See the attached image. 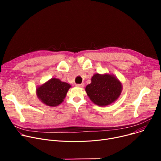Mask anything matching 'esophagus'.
<instances>
[{"mask_svg":"<svg viewBox=\"0 0 161 161\" xmlns=\"http://www.w3.org/2000/svg\"><path fill=\"white\" fill-rule=\"evenodd\" d=\"M84 85H85L84 83H81V84H76V86H78V87H81H81H83Z\"/></svg>","mask_w":161,"mask_h":161,"instance_id":"obj_1","label":"esophagus"}]
</instances>
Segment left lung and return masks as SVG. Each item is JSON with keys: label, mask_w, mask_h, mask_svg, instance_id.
I'll return each mask as SVG.
<instances>
[{"label": "left lung", "mask_w": 161, "mask_h": 161, "mask_svg": "<svg viewBox=\"0 0 161 161\" xmlns=\"http://www.w3.org/2000/svg\"><path fill=\"white\" fill-rule=\"evenodd\" d=\"M85 90L90 100L100 106H108L115 101L122 92L119 80L110 75H94Z\"/></svg>", "instance_id": "1"}]
</instances>
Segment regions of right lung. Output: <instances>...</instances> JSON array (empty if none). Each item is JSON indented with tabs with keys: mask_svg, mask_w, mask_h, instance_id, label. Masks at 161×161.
I'll return each mask as SVG.
<instances>
[{
	"mask_svg": "<svg viewBox=\"0 0 161 161\" xmlns=\"http://www.w3.org/2000/svg\"><path fill=\"white\" fill-rule=\"evenodd\" d=\"M70 87L69 84L52 78L37 88V96L46 105L57 106L62 103Z\"/></svg>",
	"mask_w": 161,
	"mask_h": 161,
	"instance_id": "add662e5",
	"label": "right lung"
}]
</instances>
